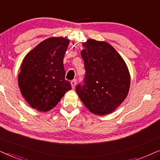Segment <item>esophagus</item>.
<instances>
[{"label":"esophagus","mask_w":160,"mask_h":160,"mask_svg":"<svg viewBox=\"0 0 160 160\" xmlns=\"http://www.w3.org/2000/svg\"><path fill=\"white\" fill-rule=\"evenodd\" d=\"M76 82H77V81H76V79H73L71 81V86L73 88H74V87H76Z\"/></svg>","instance_id":"obj_1"}]
</instances>
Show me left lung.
I'll use <instances>...</instances> for the list:
<instances>
[{"mask_svg":"<svg viewBox=\"0 0 160 160\" xmlns=\"http://www.w3.org/2000/svg\"><path fill=\"white\" fill-rule=\"evenodd\" d=\"M81 55L86 73L76 91L85 106L95 114L115 110L128 95L130 77L123 59L112 46L89 39Z\"/></svg>","mask_w":160,"mask_h":160,"instance_id":"1","label":"left lung"}]
</instances>
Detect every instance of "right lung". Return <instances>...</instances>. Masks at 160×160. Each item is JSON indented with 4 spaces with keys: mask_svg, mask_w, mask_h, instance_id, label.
<instances>
[{
    "mask_svg": "<svg viewBox=\"0 0 160 160\" xmlns=\"http://www.w3.org/2000/svg\"><path fill=\"white\" fill-rule=\"evenodd\" d=\"M69 40L49 38L37 45L24 59L18 75L22 95L33 108L52 109L71 89L65 78L63 58Z\"/></svg>",
    "mask_w": 160,
    "mask_h": 160,
    "instance_id": "right-lung-1",
    "label": "right lung"
}]
</instances>
